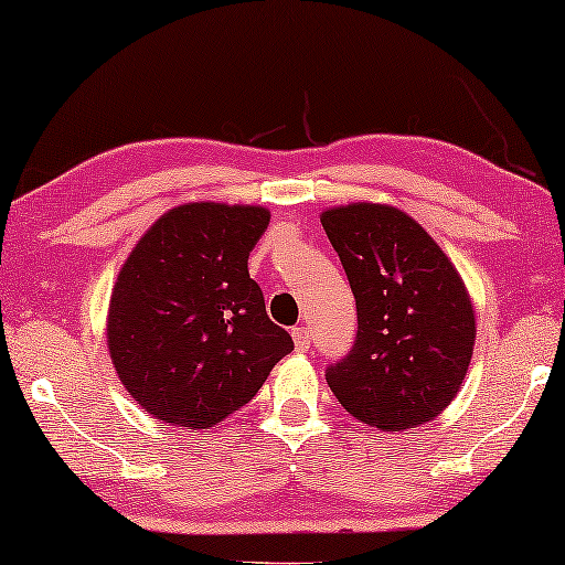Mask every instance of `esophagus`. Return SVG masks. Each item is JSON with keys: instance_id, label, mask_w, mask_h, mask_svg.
Masks as SVG:
<instances>
[{"instance_id": "1", "label": "esophagus", "mask_w": 565, "mask_h": 565, "mask_svg": "<svg viewBox=\"0 0 565 565\" xmlns=\"http://www.w3.org/2000/svg\"><path fill=\"white\" fill-rule=\"evenodd\" d=\"M290 334H292V344H296L298 352H306L308 347H311V331H308V327H296Z\"/></svg>"}]
</instances>
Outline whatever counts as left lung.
Returning <instances> with one entry per match:
<instances>
[{"label": "left lung", "instance_id": "1", "mask_svg": "<svg viewBox=\"0 0 565 565\" xmlns=\"http://www.w3.org/2000/svg\"><path fill=\"white\" fill-rule=\"evenodd\" d=\"M321 226L358 300V339L327 383L354 419L422 427L466 381L476 311L450 257L422 223L385 203L327 207Z\"/></svg>", "mask_w": 565, "mask_h": 565}]
</instances>
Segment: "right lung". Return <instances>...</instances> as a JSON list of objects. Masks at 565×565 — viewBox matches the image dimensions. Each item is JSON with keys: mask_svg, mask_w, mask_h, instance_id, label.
<instances>
[{"mask_svg": "<svg viewBox=\"0 0 565 565\" xmlns=\"http://www.w3.org/2000/svg\"><path fill=\"white\" fill-rule=\"evenodd\" d=\"M267 223L262 205L184 203L122 262L107 350L122 388L153 419L213 427L249 404L292 350L246 267Z\"/></svg>", "mask_w": 565, "mask_h": 565, "instance_id": "1", "label": "right lung"}]
</instances>
